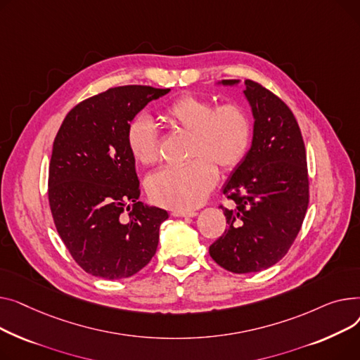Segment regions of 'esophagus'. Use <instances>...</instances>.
<instances>
[{"label": "esophagus", "mask_w": 360, "mask_h": 360, "mask_svg": "<svg viewBox=\"0 0 360 360\" xmlns=\"http://www.w3.org/2000/svg\"><path fill=\"white\" fill-rule=\"evenodd\" d=\"M173 217H177V218H193L198 215L196 210H177L174 209L172 212Z\"/></svg>", "instance_id": "obj_1"}]
</instances>
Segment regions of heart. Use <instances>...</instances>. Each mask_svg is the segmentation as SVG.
<instances>
[{
	"instance_id": "heart-1",
	"label": "heart",
	"mask_w": 360,
	"mask_h": 360,
	"mask_svg": "<svg viewBox=\"0 0 360 360\" xmlns=\"http://www.w3.org/2000/svg\"><path fill=\"white\" fill-rule=\"evenodd\" d=\"M162 117L173 128L190 134L188 158L148 179V193L161 206L188 210L199 206L217 183L218 172L236 170L245 160L252 139V124L240 104L217 105L212 100L184 94L167 104ZM126 143L142 165L160 160V141L151 120L139 116L126 128Z\"/></svg>"
}]
</instances>
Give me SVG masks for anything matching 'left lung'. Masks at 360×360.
<instances>
[{
    "label": "left lung",
    "instance_id": "1",
    "mask_svg": "<svg viewBox=\"0 0 360 360\" xmlns=\"http://www.w3.org/2000/svg\"><path fill=\"white\" fill-rule=\"evenodd\" d=\"M238 82L222 79L224 86ZM244 84L255 117L251 148L224 186V195L236 207H222L228 228L209 247L210 257L232 273L260 271L285 257L309 202L307 154L297 119L259 82Z\"/></svg>",
    "mask_w": 360,
    "mask_h": 360
}]
</instances>
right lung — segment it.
Masks as SVG:
<instances>
[{"label":"right lung","mask_w":360,"mask_h":360,"mask_svg":"<svg viewBox=\"0 0 360 360\" xmlns=\"http://www.w3.org/2000/svg\"><path fill=\"white\" fill-rule=\"evenodd\" d=\"M168 91L109 89L78 103L56 134L48 181L51 212L72 259L93 276H134L155 255L168 214L138 202L141 188L126 128L148 103Z\"/></svg>","instance_id":"right-lung-1"}]
</instances>
